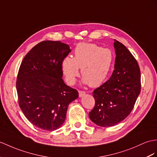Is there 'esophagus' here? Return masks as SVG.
<instances>
[{
	"instance_id": "obj_1",
	"label": "esophagus",
	"mask_w": 157,
	"mask_h": 157,
	"mask_svg": "<svg viewBox=\"0 0 157 157\" xmlns=\"http://www.w3.org/2000/svg\"><path fill=\"white\" fill-rule=\"evenodd\" d=\"M78 94H79V97H82L84 96V95H85L86 92L84 91V90H79L78 91Z\"/></svg>"
}]
</instances>
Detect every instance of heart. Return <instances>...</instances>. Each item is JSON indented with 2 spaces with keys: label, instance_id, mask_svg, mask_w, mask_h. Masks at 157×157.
<instances>
[{
  "label": "heart",
  "instance_id": "heart-1",
  "mask_svg": "<svg viewBox=\"0 0 157 157\" xmlns=\"http://www.w3.org/2000/svg\"><path fill=\"white\" fill-rule=\"evenodd\" d=\"M113 60V53L109 48L94 44L80 43L75 48L73 58L68 56L63 60V71L67 82L73 85L81 68L83 82L97 87L107 77Z\"/></svg>",
  "mask_w": 157,
  "mask_h": 157
}]
</instances>
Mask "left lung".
I'll return each mask as SVG.
<instances>
[{"instance_id":"8db88e82","label":"left lung","mask_w":157,"mask_h":157,"mask_svg":"<svg viewBox=\"0 0 157 157\" xmlns=\"http://www.w3.org/2000/svg\"><path fill=\"white\" fill-rule=\"evenodd\" d=\"M114 70L107 81L94 90L95 105L90 119L103 127H113L131 113L140 93L139 64L127 48L114 39Z\"/></svg>"}]
</instances>
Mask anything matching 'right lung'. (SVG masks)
Wrapping results in <instances>:
<instances>
[{
	"instance_id": "right-lung-1",
	"label": "right lung",
	"mask_w": 157,
	"mask_h": 157,
	"mask_svg": "<svg viewBox=\"0 0 157 157\" xmlns=\"http://www.w3.org/2000/svg\"><path fill=\"white\" fill-rule=\"evenodd\" d=\"M69 46L60 41H42L22 60L17 79L18 105L35 127L52 131L65 121L68 106L78 97V91L67 86L62 63Z\"/></svg>"
}]
</instances>
